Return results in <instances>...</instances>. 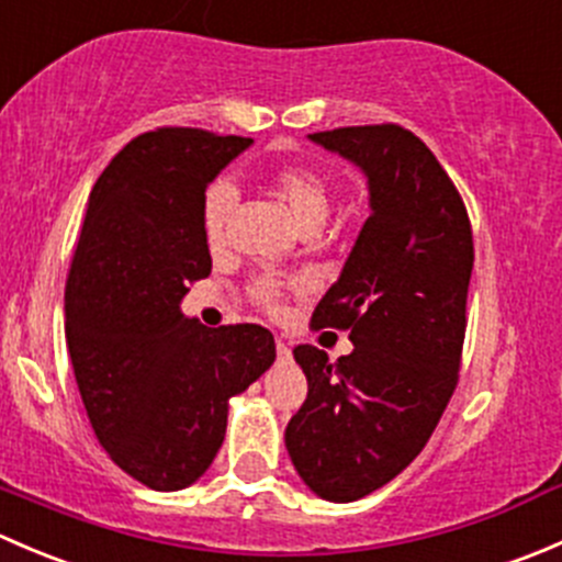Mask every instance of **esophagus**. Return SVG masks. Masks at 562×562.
<instances>
[{"label":"esophagus","instance_id":"1","mask_svg":"<svg viewBox=\"0 0 562 562\" xmlns=\"http://www.w3.org/2000/svg\"><path fill=\"white\" fill-rule=\"evenodd\" d=\"M277 356H280V361H288L291 359V348H288L282 339H277Z\"/></svg>","mask_w":562,"mask_h":562}]
</instances>
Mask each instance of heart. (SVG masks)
<instances>
[{"mask_svg": "<svg viewBox=\"0 0 562 562\" xmlns=\"http://www.w3.org/2000/svg\"><path fill=\"white\" fill-rule=\"evenodd\" d=\"M271 187L280 195V201L285 203L291 217L296 220L299 228H307V225L321 228V223L328 214V190L321 176L302 166H285L271 173ZM234 203L236 187L231 181L220 179L206 190V195H203V234H206L209 245L223 241L225 220H228ZM255 293H258V299L266 307H274L280 285L274 280H260L255 285Z\"/></svg>", "mask_w": 562, "mask_h": 562, "instance_id": "1", "label": "heart"}]
</instances>
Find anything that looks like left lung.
Instances as JSON below:
<instances>
[{"mask_svg": "<svg viewBox=\"0 0 562 562\" xmlns=\"http://www.w3.org/2000/svg\"><path fill=\"white\" fill-rule=\"evenodd\" d=\"M307 138L364 173L370 217L313 313L317 328H348L353 350L337 361L313 345L293 350L307 400L285 449L310 492L350 503L422 454L454 394L473 234L449 173L407 130Z\"/></svg>", "mask_w": 562, "mask_h": 562, "instance_id": "obj_1", "label": "left lung"}]
</instances>
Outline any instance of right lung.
Instances as JSON below:
<instances>
[{
    "mask_svg": "<svg viewBox=\"0 0 562 562\" xmlns=\"http://www.w3.org/2000/svg\"><path fill=\"white\" fill-rule=\"evenodd\" d=\"M252 138L162 127L130 140L89 195L65 291V337L100 446L140 484H195L228 407L277 359L269 328L181 313L212 274L203 195Z\"/></svg>",
    "mask_w": 562,
    "mask_h": 562,
    "instance_id": "right-lung-1",
    "label": "right lung"
}]
</instances>
